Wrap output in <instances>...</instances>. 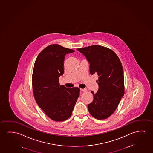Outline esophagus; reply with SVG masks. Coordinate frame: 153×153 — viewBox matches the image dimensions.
I'll return each mask as SVG.
<instances>
[{"label": "esophagus", "mask_w": 153, "mask_h": 153, "mask_svg": "<svg viewBox=\"0 0 153 153\" xmlns=\"http://www.w3.org/2000/svg\"><path fill=\"white\" fill-rule=\"evenodd\" d=\"M80 90H81L82 92H86V91H87L86 88H81Z\"/></svg>", "instance_id": "1"}]
</instances>
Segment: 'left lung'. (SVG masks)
Returning <instances> with one entry per match:
<instances>
[{
  "label": "left lung",
  "mask_w": 153,
  "mask_h": 153,
  "mask_svg": "<svg viewBox=\"0 0 153 153\" xmlns=\"http://www.w3.org/2000/svg\"><path fill=\"white\" fill-rule=\"evenodd\" d=\"M90 64L91 74L97 73L99 89L91 91L93 101L88 104V112L97 120L109 117L118 106L124 94V78L121 61L112 50L95 45L78 48Z\"/></svg>",
  "instance_id": "obj_1"
}]
</instances>
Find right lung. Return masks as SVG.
I'll return each mask as SVG.
<instances>
[{"instance_id":"1","label":"right lung","mask_w":153,"mask_h":153,"mask_svg":"<svg viewBox=\"0 0 153 153\" xmlns=\"http://www.w3.org/2000/svg\"><path fill=\"white\" fill-rule=\"evenodd\" d=\"M74 51L53 44L45 48L35 61L32 76L33 96L39 107L53 121L69 118L80 95L78 87L67 88L59 81L64 73L65 56Z\"/></svg>"}]
</instances>
